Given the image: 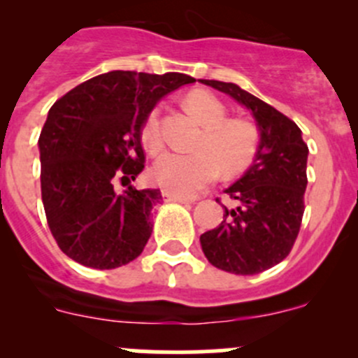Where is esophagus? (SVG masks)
<instances>
[{
    "label": "esophagus",
    "mask_w": 358,
    "mask_h": 358,
    "mask_svg": "<svg viewBox=\"0 0 358 358\" xmlns=\"http://www.w3.org/2000/svg\"><path fill=\"white\" fill-rule=\"evenodd\" d=\"M162 199L164 202H180V204H190V199H187V197H182V196H175V194H169V192H162Z\"/></svg>",
    "instance_id": "34e87169"
}]
</instances>
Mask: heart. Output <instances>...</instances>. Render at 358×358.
I'll use <instances>...</instances> for the list:
<instances>
[{
  "label": "heart",
  "mask_w": 358,
  "mask_h": 358,
  "mask_svg": "<svg viewBox=\"0 0 358 358\" xmlns=\"http://www.w3.org/2000/svg\"><path fill=\"white\" fill-rule=\"evenodd\" d=\"M187 107L201 122L202 135L197 140V152H164L149 169L154 185L175 196H194L213 183L220 173L244 169L252 161L258 147L256 129L243 119H227L225 103L209 92H192L185 99ZM142 140L152 152L161 149V107L147 114L142 126Z\"/></svg>",
  "instance_id": "heart-1"
}]
</instances>
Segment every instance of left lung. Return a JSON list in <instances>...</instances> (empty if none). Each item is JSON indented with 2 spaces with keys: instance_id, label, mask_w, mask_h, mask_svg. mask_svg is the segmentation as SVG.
I'll return each mask as SVG.
<instances>
[{
  "instance_id": "left-lung-1",
  "label": "left lung",
  "mask_w": 358,
  "mask_h": 358,
  "mask_svg": "<svg viewBox=\"0 0 358 358\" xmlns=\"http://www.w3.org/2000/svg\"><path fill=\"white\" fill-rule=\"evenodd\" d=\"M199 81L243 103L259 129L252 164L225 190L237 206H223V222L201 236L202 251L213 266L255 275L282 262L294 246L305 211L308 147L296 122L263 100L234 83Z\"/></svg>"
}]
</instances>
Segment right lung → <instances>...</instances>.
Returning a JSON list of instances; mask_svg holds the SVG:
<instances>
[{"instance_id":"1","label":"right lung","mask_w":358,"mask_h":358,"mask_svg":"<svg viewBox=\"0 0 358 358\" xmlns=\"http://www.w3.org/2000/svg\"><path fill=\"white\" fill-rule=\"evenodd\" d=\"M196 79L180 72L110 71L81 83L48 112L39 135L41 199L64 252L90 268L110 270L142 255L159 189L136 190L145 168L142 126L169 92ZM129 185L115 192V183Z\"/></svg>"}]
</instances>
